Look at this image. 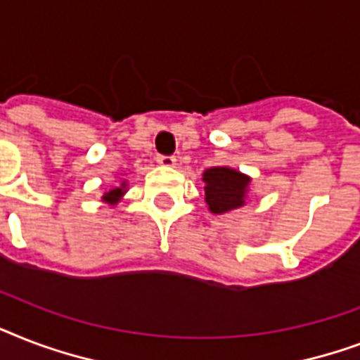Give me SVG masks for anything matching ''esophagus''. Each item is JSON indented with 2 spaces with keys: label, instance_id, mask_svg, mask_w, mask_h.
Listing matches in <instances>:
<instances>
[{
  "label": "esophagus",
  "instance_id": "34e87169",
  "mask_svg": "<svg viewBox=\"0 0 360 360\" xmlns=\"http://www.w3.org/2000/svg\"><path fill=\"white\" fill-rule=\"evenodd\" d=\"M157 162L164 168H174L175 162H177V158L175 157H166V155H158L157 157Z\"/></svg>",
  "mask_w": 360,
  "mask_h": 360
}]
</instances>
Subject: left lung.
<instances>
[{"label":"left lung","instance_id":"obj_1","mask_svg":"<svg viewBox=\"0 0 360 360\" xmlns=\"http://www.w3.org/2000/svg\"><path fill=\"white\" fill-rule=\"evenodd\" d=\"M202 179L205 183V203L211 213L222 214L245 205L252 179L239 169L214 166L203 172Z\"/></svg>","mask_w":360,"mask_h":360}]
</instances>
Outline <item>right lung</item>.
Here are the masks:
<instances>
[{
    "label": "right lung",
    "mask_w": 360,
    "mask_h": 360,
    "mask_svg": "<svg viewBox=\"0 0 360 360\" xmlns=\"http://www.w3.org/2000/svg\"><path fill=\"white\" fill-rule=\"evenodd\" d=\"M124 192H127V181H123L120 186H114V188H110L108 192H104L103 202L110 203V205H115L117 202H121V198L124 196Z\"/></svg>",
    "instance_id": "obj_1"
}]
</instances>
